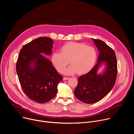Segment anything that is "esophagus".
Wrapping results in <instances>:
<instances>
[{
    "label": "esophagus",
    "mask_w": 134,
    "mask_h": 134,
    "mask_svg": "<svg viewBox=\"0 0 134 134\" xmlns=\"http://www.w3.org/2000/svg\"><path fill=\"white\" fill-rule=\"evenodd\" d=\"M69 77H64V78H63V80L64 81H66V80H69Z\"/></svg>",
    "instance_id": "esophagus-1"
}]
</instances>
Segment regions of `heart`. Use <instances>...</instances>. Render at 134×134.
Instances as JSON below:
<instances>
[{
	"mask_svg": "<svg viewBox=\"0 0 134 134\" xmlns=\"http://www.w3.org/2000/svg\"><path fill=\"white\" fill-rule=\"evenodd\" d=\"M97 58V51L92 47L70 42L60 48V52H54L51 60L56 70L60 73L64 72L69 62L71 66L65 73L67 75L77 73L81 75L88 72L93 68Z\"/></svg>",
	"mask_w": 134,
	"mask_h": 134,
	"instance_id": "heart-1",
	"label": "heart"
}]
</instances>
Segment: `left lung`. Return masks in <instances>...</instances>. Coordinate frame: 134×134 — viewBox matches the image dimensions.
<instances>
[{"mask_svg": "<svg viewBox=\"0 0 134 134\" xmlns=\"http://www.w3.org/2000/svg\"><path fill=\"white\" fill-rule=\"evenodd\" d=\"M92 40L99 52L97 63L88 73L79 78L78 85L74 91L75 97L87 104L104 98L115 84L117 75V61L113 50L102 40ZM103 63L106 65L104 71L98 74Z\"/></svg>", "mask_w": 134, "mask_h": 134, "instance_id": "left-lung-1", "label": "left lung"}]
</instances>
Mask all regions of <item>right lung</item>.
Listing matches in <instances>:
<instances>
[{
	"label": "right lung",
	"instance_id": "right-lung-1",
	"mask_svg": "<svg viewBox=\"0 0 134 134\" xmlns=\"http://www.w3.org/2000/svg\"><path fill=\"white\" fill-rule=\"evenodd\" d=\"M53 41L40 37L24 45L16 63V72L21 87L31 100L44 103L57 94L58 85L63 81L52 63L41 54L51 55Z\"/></svg>",
	"mask_w": 134,
	"mask_h": 134
}]
</instances>
